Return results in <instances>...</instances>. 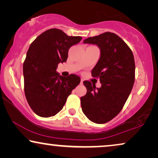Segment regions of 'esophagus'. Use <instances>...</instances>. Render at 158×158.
<instances>
[{"mask_svg": "<svg viewBox=\"0 0 158 158\" xmlns=\"http://www.w3.org/2000/svg\"><path fill=\"white\" fill-rule=\"evenodd\" d=\"M81 84L83 83V80H81Z\"/></svg>", "mask_w": 158, "mask_h": 158, "instance_id": "obj_1", "label": "esophagus"}]
</instances>
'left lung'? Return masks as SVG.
I'll return each instance as SVG.
<instances>
[{
	"instance_id": "1",
	"label": "left lung",
	"mask_w": 158,
	"mask_h": 158,
	"mask_svg": "<svg viewBox=\"0 0 158 158\" xmlns=\"http://www.w3.org/2000/svg\"><path fill=\"white\" fill-rule=\"evenodd\" d=\"M83 43L97 44L101 57L92 70L101 87L83 81L87 94L81 98L82 111L96 124H104L117 116L124 107L135 80V63L132 51L116 34L105 32L86 39Z\"/></svg>"
}]
</instances>
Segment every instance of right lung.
<instances>
[{"label":"right lung","instance_id":"1","mask_svg":"<svg viewBox=\"0 0 158 158\" xmlns=\"http://www.w3.org/2000/svg\"><path fill=\"white\" fill-rule=\"evenodd\" d=\"M82 37L70 36L58 29L47 30L30 45L23 62L26 98L34 113L50 117L61 111L72 90L81 82L71 74L59 75L56 69L60 62L67 61L68 50Z\"/></svg>","mask_w":158,"mask_h":158}]
</instances>
